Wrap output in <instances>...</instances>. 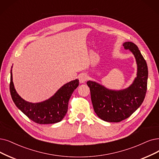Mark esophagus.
Segmentation results:
<instances>
[{
	"instance_id": "34e87169",
	"label": "esophagus",
	"mask_w": 159,
	"mask_h": 159,
	"mask_svg": "<svg viewBox=\"0 0 159 159\" xmlns=\"http://www.w3.org/2000/svg\"><path fill=\"white\" fill-rule=\"evenodd\" d=\"M88 78V76L85 74H81L79 75V80H80V84H84L86 81V80Z\"/></svg>"
}]
</instances>
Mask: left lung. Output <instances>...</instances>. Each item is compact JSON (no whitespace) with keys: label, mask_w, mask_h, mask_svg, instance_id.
Here are the masks:
<instances>
[{"label":"left lung","mask_w":159,"mask_h":159,"mask_svg":"<svg viewBox=\"0 0 159 159\" xmlns=\"http://www.w3.org/2000/svg\"><path fill=\"white\" fill-rule=\"evenodd\" d=\"M123 46L134 55L137 73L132 84L120 90L110 89L96 81H88L94 112L102 120L118 123L129 117L140 106L147 91L148 68L138 46L131 42Z\"/></svg>","instance_id":"1"}]
</instances>
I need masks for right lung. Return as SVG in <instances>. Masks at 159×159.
<instances>
[{"instance_id": "obj_1", "label": "right lung", "mask_w": 159, "mask_h": 159, "mask_svg": "<svg viewBox=\"0 0 159 159\" xmlns=\"http://www.w3.org/2000/svg\"><path fill=\"white\" fill-rule=\"evenodd\" d=\"M11 71V69L10 94L19 110L30 120L39 124H53L62 120L67 113L68 101L72 94L79 85V80L75 79L63 85L49 98L33 103L26 101L18 94L14 85Z\"/></svg>"}]
</instances>
